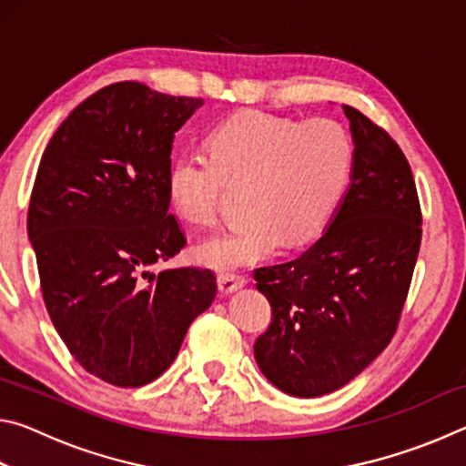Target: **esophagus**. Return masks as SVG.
I'll list each match as a JSON object with an SVG mask.
<instances>
[{
    "label": "esophagus",
    "instance_id": "1",
    "mask_svg": "<svg viewBox=\"0 0 466 466\" xmlns=\"http://www.w3.org/2000/svg\"><path fill=\"white\" fill-rule=\"evenodd\" d=\"M247 286V279L242 275H234V273H222L218 278V288L222 294H232V291L240 289Z\"/></svg>",
    "mask_w": 466,
    "mask_h": 466
}]
</instances>
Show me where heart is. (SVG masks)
Segmentation results:
<instances>
[{
  "label": "heart",
  "instance_id": "heart-1",
  "mask_svg": "<svg viewBox=\"0 0 466 466\" xmlns=\"http://www.w3.org/2000/svg\"><path fill=\"white\" fill-rule=\"evenodd\" d=\"M208 149L178 154L167 187L172 209L199 228L216 224L226 185L247 187V222L195 248L197 261L218 271L265 261L283 244L302 247L317 238L333 218L353 167L350 136L329 119L240 113L211 133Z\"/></svg>",
  "mask_w": 466,
  "mask_h": 466
}]
</instances>
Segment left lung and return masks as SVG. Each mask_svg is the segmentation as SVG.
<instances>
[{"label":"left lung","instance_id":"1","mask_svg":"<svg viewBox=\"0 0 466 466\" xmlns=\"http://www.w3.org/2000/svg\"><path fill=\"white\" fill-rule=\"evenodd\" d=\"M351 185L325 234L294 261L258 267L271 325L255 343L267 380L294 397L341 389L397 330L421 244L411 167L389 133L343 105Z\"/></svg>","mask_w":466,"mask_h":466}]
</instances>
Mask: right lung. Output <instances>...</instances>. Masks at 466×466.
<instances>
[{"label": "right lung", "instance_id": "right-lung-1", "mask_svg": "<svg viewBox=\"0 0 466 466\" xmlns=\"http://www.w3.org/2000/svg\"><path fill=\"white\" fill-rule=\"evenodd\" d=\"M203 105L119 82L77 105L46 146L28 208L45 306L86 372L136 389L167 372L216 298V275L147 267L187 238L168 214L175 133Z\"/></svg>", "mask_w": 466, "mask_h": 466}]
</instances>
